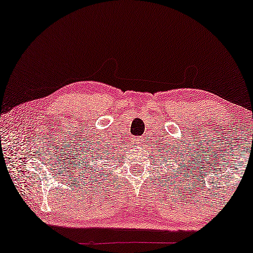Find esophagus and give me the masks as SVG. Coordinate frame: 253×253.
<instances>
[{"instance_id":"esophagus-1","label":"esophagus","mask_w":253,"mask_h":253,"mask_svg":"<svg viewBox=\"0 0 253 253\" xmlns=\"http://www.w3.org/2000/svg\"><path fill=\"white\" fill-rule=\"evenodd\" d=\"M133 142H134V144L137 145V146H141L143 144V139L141 137H135L133 139Z\"/></svg>"}]
</instances>
